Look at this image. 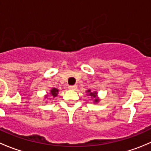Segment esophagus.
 <instances>
[{"mask_svg":"<svg viewBox=\"0 0 151 151\" xmlns=\"http://www.w3.org/2000/svg\"><path fill=\"white\" fill-rule=\"evenodd\" d=\"M76 86H68V89H73V90H74V89H76Z\"/></svg>","mask_w":151,"mask_h":151,"instance_id":"esophagus-1","label":"esophagus"}]
</instances>
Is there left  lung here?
I'll return each mask as SVG.
<instances>
[{
  "label": "left lung",
  "mask_w": 151,
  "mask_h": 151,
  "mask_svg": "<svg viewBox=\"0 0 151 151\" xmlns=\"http://www.w3.org/2000/svg\"><path fill=\"white\" fill-rule=\"evenodd\" d=\"M87 92H89V96H92L93 98H96V92H93V93H92V92H90V90H88ZM98 101H99V99H95V102H97Z\"/></svg>",
  "instance_id": "1"
}]
</instances>
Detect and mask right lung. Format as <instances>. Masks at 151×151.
<instances>
[{"label": "right lung", "mask_w": 151, "mask_h": 151, "mask_svg": "<svg viewBox=\"0 0 151 151\" xmlns=\"http://www.w3.org/2000/svg\"><path fill=\"white\" fill-rule=\"evenodd\" d=\"M58 92H59V90L57 89H55V88H53V89L51 90V92H50V94L52 95L53 97H55V96H57V93H58Z\"/></svg>", "instance_id": "obj_1"}]
</instances>
